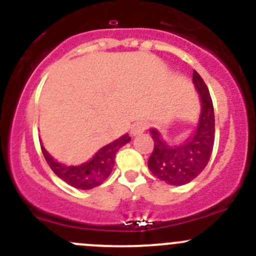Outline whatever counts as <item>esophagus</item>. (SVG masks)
<instances>
[{"mask_svg": "<svg viewBox=\"0 0 256 256\" xmlns=\"http://www.w3.org/2000/svg\"><path fill=\"white\" fill-rule=\"evenodd\" d=\"M147 128V122L144 121H136L132 126H131V134L134 136H138L140 134H142L144 130Z\"/></svg>", "mask_w": 256, "mask_h": 256, "instance_id": "obj_1", "label": "esophagus"}]
</instances>
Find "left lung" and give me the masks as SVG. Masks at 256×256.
Wrapping results in <instances>:
<instances>
[{"label":"left lung","mask_w":256,"mask_h":256,"mask_svg":"<svg viewBox=\"0 0 256 256\" xmlns=\"http://www.w3.org/2000/svg\"><path fill=\"white\" fill-rule=\"evenodd\" d=\"M193 82L202 102L194 134L183 144H167L158 131L150 130L154 146L147 164L154 176L168 184L180 186L194 180L206 168L213 151L216 138L213 102L207 85L196 70H193Z\"/></svg>","instance_id":"8db88e82"}]
</instances>
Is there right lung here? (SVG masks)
Masks as SVG:
<instances>
[{
  "label": "right lung",
  "mask_w": 256,
  "mask_h": 256,
  "mask_svg": "<svg viewBox=\"0 0 256 256\" xmlns=\"http://www.w3.org/2000/svg\"><path fill=\"white\" fill-rule=\"evenodd\" d=\"M130 140V136L124 135L122 138L102 147L89 162L80 166H66L59 164L46 151L44 147L40 146V148L52 171L60 180L79 190H92L102 184L110 176L115 164L116 152Z\"/></svg>",
  "instance_id": "1"
}]
</instances>
